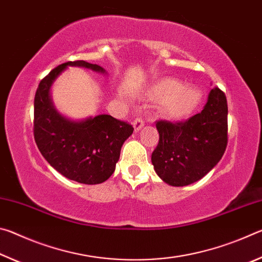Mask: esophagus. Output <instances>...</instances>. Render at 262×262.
<instances>
[{
	"mask_svg": "<svg viewBox=\"0 0 262 262\" xmlns=\"http://www.w3.org/2000/svg\"><path fill=\"white\" fill-rule=\"evenodd\" d=\"M133 126H134L135 132H139V130L141 129V128L144 126V120H143V119H142L141 117L136 118L135 120H134V122H133Z\"/></svg>",
	"mask_w": 262,
	"mask_h": 262,
	"instance_id": "34e87169",
	"label": "esophagus"
}]
</instances>
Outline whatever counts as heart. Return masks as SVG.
Here are the masks:
<instances>
[{"label":"heart","mask_w":262,"mask_h":262,"mask_svg":"<svg viewBox=\"0 0 262 262\" xmlns=\"http://www.w3.org/2000/svg\"><path fill=\"white\" fill-rule=\"evenodd\" d=\"M154 95L166 100L165 108L173 117H184L192 112L200 100V91L195 88H184L177 79L167 78L159 82L154 89Z\"/></svg>","instance_id":"b5f03b06"}]
</instances>
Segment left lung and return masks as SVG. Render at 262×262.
Wrapping results in <instances>:
<instances>
[{"instance_id": "8db88e82", "label": "left lung", "mask_w": 262, "mask_h": 262, "mask_svg": "<svg viewBox=\"0 0 262 262\" xmlns=\"http://www.w3.org/2000/svg\"><path fill=\"white\" fill-rule=\"evenodd\" d=\"M159 141L151 162L171 186H187L203 178L224 155L228 144V103L219 88L211 89L200 113L187 120L156 121Z\"/></svg>"}]
</instances>
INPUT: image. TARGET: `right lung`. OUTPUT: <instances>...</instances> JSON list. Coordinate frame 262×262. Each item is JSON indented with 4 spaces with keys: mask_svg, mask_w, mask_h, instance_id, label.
I'll return each instance as SVG.
<instances>
[{
    "mask_svg": "<svg viewBox=\"0 0 262 262\" xmlns=\"http://www.w3.org/2000/svg\"><path fill=\"white\" fill-rule=\"evenodd\" d=\"M68 66L105 73L98 64L78 60L57 66L43 77L34 96V141L51 166L66 178L86 185L101 184L112 176L123 142L134 128L107 114L83 121L62 117L53 106L50 89Z\"/></svg>",
    "mask_w": 262,
    "mask_h": 262,
    "instance_id": "add662e5",
    "label": "right lung"
}]
</instances>
